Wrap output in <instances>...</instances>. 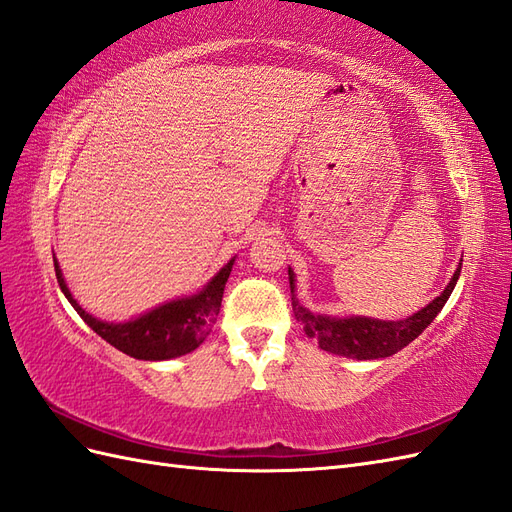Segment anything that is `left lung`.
<instances>
[{"label": "left lung", "instance_id": "8db88e82", "mask_svg": "<svg viewBox=\"0 0 512 512\" xmlns=\"http://www.w3.org/2000/svg\"><path fill=\"white\" fill-rule=\"evenodd\" d=\"M461 268H457L448 287L442 296H437L425 309L414 313L412 317L401 321H379L369 317H328V315H313L306 311L302 304L294 298L291 309H294L296 319L304 326V332L309 337L319 341V347L324 352H332L339 356H352L358 360H375V358H388L392 354L401 352L405 345H410L418 334H422L431 321L442 311L452 289L457 285ZM289 287L294 294V272L289 268Z\"/></svg>", "mask_w": 512, "mask_h": 512}]
</instances>
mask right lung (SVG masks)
<instances>
[{"label": "right lung", "instance_id": "add662e5", "mask_svg": "<svg viewBox=\"0 0 512 512\" xmlns=\"http://www.w3.org/2000/svg\"><path fill=\"white\" fill-rule=\"evenodd\" d=\"M231 266L233 259L199 294L167 302L143 317H137L135 321H126V324H107V321H100L85 313L68 291L57 261L55 276L68 302L75 306V311L98 337L137 360H169L193 352L212 332L216 317L221 313L223 291L231 274Z\"/></svg>", "mask_w": 512, "mask_h": 512}]
</instances>
